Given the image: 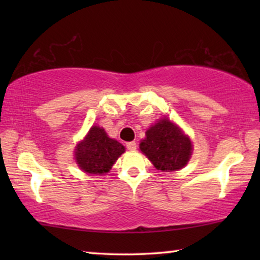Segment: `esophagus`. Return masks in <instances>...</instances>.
I'll return each instance as SVG.
<instances>
[{
    "label": "esophagus",
    "mask_w": 260,
    "mask_h": 260,
    "mask_svg": "<svg viewBox=\"0 0 260 260\" xmlns=\"http://www.w3.org/2000/svg\"><path fill=\"white\" fill-rule=\"evenodd\" d=\"M126 148L128 149V150L131 151H134L136 149V143L134 142V141H132V142H127L126 143Z\"/></svg>",
    "instance_id": "obj_1"
}]
</instances>
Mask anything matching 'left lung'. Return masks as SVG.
I'll return each mask as SVG.
<instances>
[{
    "label": "left lung",
    "mask_w": 260,
    "mask_h": 260,
    "mask_svg": "<svg viewBox=\"0 0 260 260\" xmlns=\"http://www.w3.org/2000/svg\"><path fill=\"white\" fill-rule=\"evenodd\" d=\"M140 149L153 166L160 171L182 169L191 155V142L179 127L161 119L147 131Z\"/></svg>",
    "instance_id": "8db88e82"
}]
</instances>
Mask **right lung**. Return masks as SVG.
I'll use <instances>...</instances> for the list:
<instances>
[{"mask_svg": "<svg viewBox=\"0 0 260 260\" xmlns=\"http://www.w3.org/2000/svg\"><path fill=\"white\" fill-rule=\"evenodd\" d=\"M125 148L110 139L103 128L91 127L89 133L76 149V159L82 171L90 174H104L111 169Z\"/></svg>", "mask_w": 260, "mask_h": 260, "instance_id": "1", "label": "right lung"}]
</instances>
